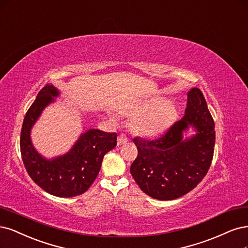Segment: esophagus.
Listing matches in <instances>:
<instances>
[{"label":"esophagus","mask_w":248,"mask_h":248,"mask_svg":"<svg viewBox=\"0 0 248 248\" xmlns=\"http://www.w3.org/2000/svg\"><path fill=\"white\" fill-rule=\"evenodd\" d=\"M128 141V138L125 135V134H120L118 136V144H122V143H125Z\"/></svg>","instance_id":"1"}]
</instances>
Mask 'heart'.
Returning a JSON list of instances; mask_svg holds the SVG:
<instances>
[{
    "label": "heart",
    "instance_id": "heart-1",
    "mask_svg": "<svg viewBox=\"0 0 248 248\" xmlns=\"http://www.w3.org/2000/svg\"><path fill=\"white\" fill-rule=\"evenodd\" d=\"M162 99H153L134 109L132 115L139 117L135 128L144 135H156L163 132L175 118V109L170 104H162Z\"/></svg>",
    "mask_w": 248,
    "mask_h": 248
}]
</instances>
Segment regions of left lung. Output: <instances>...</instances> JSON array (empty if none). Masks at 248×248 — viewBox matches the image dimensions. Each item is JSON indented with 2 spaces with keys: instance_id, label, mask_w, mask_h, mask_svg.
Segmentation results:
<instances>
[{
  "instance_id": "1",
  "label": "left lung",
  "mask_w": 248,
  "mask_h": 248,
  "mask_svg": "<svg viewBox=\"0 0 248 248\" xmlns=\"http://www.w3.org/2000/svg\"><path fill=\"white\" fill-rule=\"evenodd\" d=\"M189 125L193 138L182 140ZM138 157L130 173L143 193L158 200H173L192 191L208 172L215 152V121L198 88L187 93L185 116L156 140L134 138Z\"/></svg>"
}]
</instances>
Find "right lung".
Segmentation results:
<instances>
[{
  "label": "right lung",
  "mask_w": 248,
  "mask_h": 248,
  "mask_svg": "<svg viewBox=\"0 0 248 248\" xmlns=\"http://www.w3.org/2000/svg\"><path fill=\"white\" fill-rule=\"evenodd\" d=\"M59 92L46 85L25 114L20 133V153L25 169L40 187L56 197H75L86 192L95 181L105 155L117 144V133L90 129L62 157L46 160L33 148L31 129L42 110Z\"/></svg>",
  "instance_id": "add662e5"
}]
</instances>
